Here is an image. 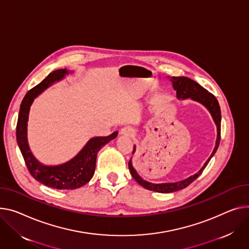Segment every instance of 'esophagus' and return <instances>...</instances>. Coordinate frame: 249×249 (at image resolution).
<instances>
[{
    "mask_svg": "<svg viewBox=\"0 0 249 249\" xmlns=\"http://www.w3.org/2000/svg\"><path fill=\"white\" fill-rule=\"evenodd\" d=\"M120 134L126 137H134L135 136V130L131 127H124L120 130Z\"/></svg>",
    "mask_w": 249,
    "mask_h": 249,
    "instance_id": "34e87169",
    "label": "esophagus"
}]
</instances>
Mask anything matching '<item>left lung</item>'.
Here are the masks:
<instances>
[{"instance_id": "8db88e82", "label": "left lung", "mask_w": 249, "mask_h": 249, "mask_svg": "<svg viewBox=\"0 0 249 249\" xmlns=\"http://www.w3.org/2000/svg\"><path fill=\"white\" fill-rule=\"evenodd\" d=\"M170 81L172 82L173 89L176 91V97L178 100H185V99L189 98L193 101L200 103L209 111L215 125H216L217 137H216V142H215V147L213 149V151H212L210 157L204 163L202 168L197 173H195L194 175H191L190 177H188L184 180L177 181V182H171V183H152V182H148V181L144 180L135 170L133 164H132V158H131L128 163L131 175L133 176V178L144 188H146L148 190L155 191V192H160V193L175 192V191L181 190L183 188H186L189 184H191L192 182L202 173L204 168L207 166V164L209 163L210 159L213 157L215 152H216L217 148L219 146V142H220L221 112H220V107H219L218 101L216 100V98H215L211 93H209L206 89H204L201 85H199L198 83H196L195 81H193L187 77H171ZM135 151H136V146L134 145V150L132 154H134Z\"/></svg>"}]
</instances>
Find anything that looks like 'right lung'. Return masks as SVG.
<instances>
[{
	"instance_id": "add662e5",
	"label": "right lung",
	"mask_w": 249,
	"mask_h": 249,
	"mask_svg": "<svg viewBox=\"0 0 249 249\" xmlns=\"http://www.w3.org/2000/svg\"><path fill=\"white\" fill-rule=\"evenodd\" d=\"M69 73L70 71L67 69H59L50 73L40 84L26 94L20 106L16 131L17 142L31 175L42 184L55 189H77L88 183L95 172L97 153L118 135V132L116 131L106 137H93L75 157L59 165H45L33 155L28 143L30 108L41 93Z\"/></svg>"
}]
</instances>
